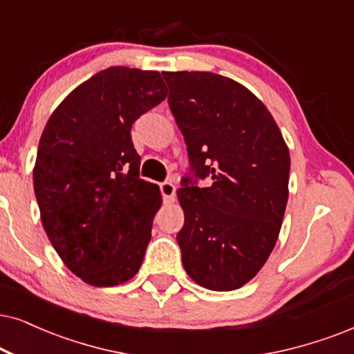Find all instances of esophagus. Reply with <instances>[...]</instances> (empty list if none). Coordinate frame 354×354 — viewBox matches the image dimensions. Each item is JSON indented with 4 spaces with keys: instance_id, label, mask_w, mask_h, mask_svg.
<instances>
[{
    "instance_id": "1",
    "label": "esophagus",
    "mask_w": 354,
    "mask_h": 354,
    "mask_svg": "<svg viewBox=\"0 0 354 354\" xmlns=\"http://www.w3.org/2000/svg\"><path fill=\"white\" fill-rule=\"evenodd\" d=\"M160 189H162V194H163V199L165 201H173L174 199V194H176V186L173 185L171 181H165L160 185Z\"/></svg>"
}]
</instances>
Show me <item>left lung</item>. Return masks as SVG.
Returning a JSON list of instances; mask_svg holds the SVG:
<instances>
[{
  "instance_id": "1",
  "label": "left lung",
  "mask_w": 354,
  "mask_h": 354,
  "mask_svg": "<svg viewBox=\"0 0 354 354\" xmlns=\"http://www.w3.org/2000/svg\"><path fill=\"white\" fill-rule=\"evenodd\" d=\"M169 109L199 187L183 178L176 240L192 281L234 290L266 263L283 223L290 156L266 106L243 84L209 71H163Z\"/></svg>"
}]
</instances>
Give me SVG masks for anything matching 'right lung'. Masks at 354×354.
<instances>
[{
    "label": "right lung",
    "mask_w": 354,
    "mask_h": 354,
    "mask_svg": "<svg viewBox=\"0 0 354 354\" xmlns=\"http://www.w3.org/2000/svg\"><path fill=\"white\" fill-rule=\"evenodd\" d=\"M167 97L158 71L111 66L75 88L44 129L34 192L65 266L96 288L137 274L162 205L140 180L132 124Z\"/></svg>",
    "instance_id": "1"
}]
</instances>
